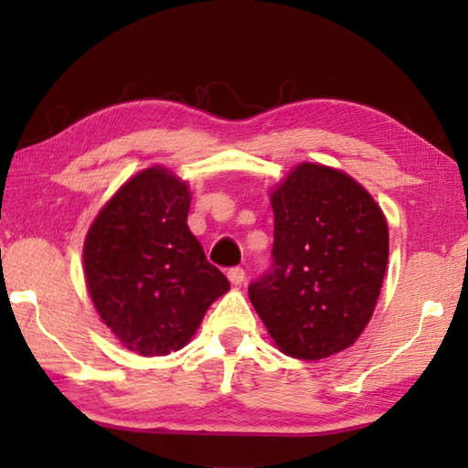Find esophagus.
<instances>
[{"mask_svg": "<svg viewBox=\"0 0 468 468\" xmlns=\"http://www.w3.org/2000/svg\"><path fill=\"white\" fill-rule=\"evenodd\" d=\"M227 276H229V281H231L233 284H241L245 281V271H243V268H239V266H235V268H231V271L227 272Z\"/></svg>", "mask_w": 468, "mask_h": 468, "instance_id": "34e87169", "label": "esophagus"}]
</instances>
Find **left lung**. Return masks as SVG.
<instances>
[{"label": "left lung", "mask_w": 468, "mask_h": 468, "mask_svg": "<svg viewBox=\"0 0 468 468\" xmlns=\"http://www.w3.org/2000/svg\"><path fill=\"white\" fill-rule=\"evenodd\" d=\"M272 266L250 284L276 346L318 361L351 346L371 320L388 264V225L346 173L301 163L271 196Z\"/></svg>", "instance_id": "left-lung-1"}]
</instances>
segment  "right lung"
Instances as JSON below:
<instances>
[{"label":"right lung","mask_w":468,"mask_h":468,"mask_svg":"<svg viewBox=\"0 0 468 468\" xmlns=\"http://www.w3.org/2000/svg\"><path fill=\"white\" fill-rule=\"evenodd\" d=\"M189 189L150 167L122 186L84 241V274L101 320L144 357L179 351L229 291L187 227Z\"/></svg>","instance_id":"right-lung-1"}]
</instances>
